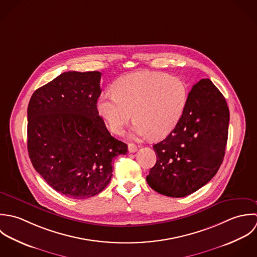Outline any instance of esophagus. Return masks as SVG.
Masks as SVG:
<instances>
[{"label": "esophagus", "instance_id": "obj_1", "mask_svg": "<svg viewBox=\"0 0 257 257\" xmlns=\"http://www.w3.org/2000/svg\"><path fill=\"white\" fill-rule=\"evenodd\" d=\"M137 149H138V146H137V145H135V144H133V143H129V144H128V151H129L130 153L136 152Z\"/></svg>", "mask_w": 257, "mask_h": 257}]
</instances>
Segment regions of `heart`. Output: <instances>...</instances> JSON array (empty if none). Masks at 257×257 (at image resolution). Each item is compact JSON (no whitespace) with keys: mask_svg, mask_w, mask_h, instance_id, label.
Segmentation results:
<instances>
[{"mask_svg":"<svg viewBox=\"0 0 257 257\" xmlns=\"http://www.w3.org/2000/svg\"><path fill=\"white\" fill-rule=\"evenodd\" d=\"M114 93L98 98L99 114L109 129L121 134L133 117L134 134L159 139L168 135L181 120L189 98L186 81L161 71H141L118 78Z\"/></svg>","mask_w":257,"mask_h":257,"instance_id":"b5f03b06","label":"heart"}]
</instances>
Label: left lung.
Segmentation results:
<instances>
[{
	"label": "left lung",
	"instance_id": "left-lung-1",
	"mask_svg": "<svg viewBox=\"0 0 257 257\" xmlns=\"http://www.w3.org/2000/svg\"><path fill=\"white\" fill-rule=\"evenodd\" d=\"M228 123L225 98L208 78L201 79L190 91L177 126L153 146L157 162L146 178L149 186L172 198L204 187L223 161Z\"/></svg>",
	"mask_w": 257,
	"mask_h": 257
}]
</instances>
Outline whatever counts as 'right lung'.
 I'll return each instance as SVG.
<instances>
[{
  "mask_svg": "<svg viewBox=\"0 0 257 257\" xmlns=\"http://www.w3.org/2000/svg\"><path fill=\"white\" fill-rule=\"evenodd\" d=\"M101 72H63L37 89L28 106V152L53 190L82 200L99 194L115 157L128 147L107 130L97 110Z\"/></svg>",
  "mask_w": 257,
  "mask_h": 257,
  "instance_id": "add662e5",
  "label": "right lung"
}]
</instances>
